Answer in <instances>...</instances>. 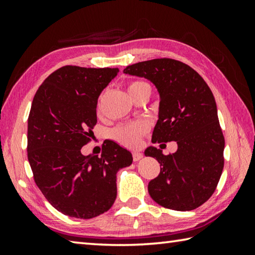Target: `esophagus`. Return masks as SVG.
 <instances>
[{
  "instance_id": "esophagus-1",
  "label": "esophagus",
  "mask_w": 255,
  "mask_h": 255,
  "mask_svg": "<svg viewBox=\"0 0 255 255\" xmlns=\"http://www.w3.org/2000/svg\"><path fill=\"white\" fill-rule=\"evenodd\" d=\"M143 157V154L140 152H132V160L135 161H139L140 159H142Z\"/></svg>"
}]
</instances>
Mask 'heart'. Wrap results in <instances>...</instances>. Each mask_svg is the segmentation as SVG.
<instances>
[{
  "label": "heart",
  "mask_w": 255,
  "mask_h": 255,
  "mask_svg": "<svg viewBox=\"0 0 255 255\" xmlns=\"http://www.w3.org/2000/svg\"><path fill=\"white\" fill-rule=\"evenodd\" d=\"M143 86H148V85L144 82H132L128 85V92L132 93ZM147 130V124L143 123V121H137V123L121 125V126L117 127L112 131V136L113 138L118 140L120 144L125 145V146L134 147L138 145L140 137Z\"/></svg>",
  "instance_id": "1"
}]
</instances>
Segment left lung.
<instances>
[{
    "label": "left lung",
    "instance_id": "1",
    "mask_svg": "<svg viewBox=\"0 0 255 255\" xmlns=\"http://www.w3.org/2000/svg\"><path fill=\"white\" fill-rule=\"evenodd\" d=\"M125 74L144 77L160 95L159 119L153 143L175 140L178 148L164 155L149 146L145 155L159 161V176L148 183L157 204L191 211L207 202L224 169L225 138L215 96L204 79L187 64L173 59H153L128 66Z\"/></svg>",
    "mask_w": 255,
    "mask_h": 255
}]
</instances>
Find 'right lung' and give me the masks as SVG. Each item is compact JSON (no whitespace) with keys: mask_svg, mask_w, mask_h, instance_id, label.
Here are the masks:
<instances>
[{"mask_svg":"<svg viewBox=\"0 0 255 255\" xmlns=\"http://www.w3.org/2000/svg\"><path fill=\"white\" fill-rule=\"evenodd\" d=\"M118 68L64 66L47 77L28 117L27 151L34 180L63 215L91 219L107 212L117 197V172L131 153L108 142L102 154H82L98 123V99Z\"/></svg>","mask_w":255,"mask_h":255,"instance_id":"add662e5","label":"right lung"}]
</instances>
